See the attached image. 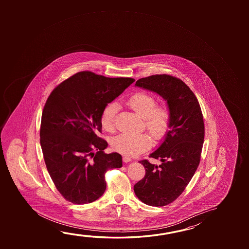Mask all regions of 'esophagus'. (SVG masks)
Here are the masks:
<instances>
[{
    "mask_svg": "<svg viewBox=\"0 0 249 249\" xmlns=\"http://www.w3.org/2000/svg\"><path fill=\"white\" fill-rule=\"evenodd\" d=\"M123 161L124 162H129V161H131L132 160V159H131L130 157H128V156H123Z\"/></svg>",
    "mask_w": 249,
    "mask_h": 249,
    "instance_id": "1",
    "label": "esophagus"
}]
</instances>
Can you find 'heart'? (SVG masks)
Listing matches in <instances>:
<instances>
[{
    "label": "heart",
    "instance_id": "obj_1",
    "mask_svg": "<svg viewBox=\"0 0 249 249\" xmlns=\"http://www.w3.org/2000/svg\"><path fill=\"white\" fill-rule=\"evenodd\" d=\"M126 105L144 120V124L151 136L159 141L166 135L171 114L165 103L155 105V95L147 92H137L126 100ZM118 105L110 102L102 111L101 123L106 130L113 129ZM114 150L126 156H135L150 147L151 140L147 134L123 133L115 136L111 142Z\"/></svg>",
    "mask_w": 249,
    "mask_h": 249
}]
</instances>
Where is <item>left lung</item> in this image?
I'll return each mask as SVG.
<instances>
[{
	"mask_svg": "<svg viewBox=\"0 0 249 249\" xmlns=\"http://www.w3.org/2000/svg\"><path fill=\"white\" fill-rule=\"evenodd\" d=\"M136 87L159 94L167 102L171 118L169 131L149 157L159 166L141 160L146 175L134 186L139 200L153 207H163L179 197L200 164L205 135L200 104L189 87L168 74L139 79Z\"/></svg>",
	"mask_w": 249,
	"mask_h": 249,
	"instance_id": "left-lung-1",
	"label": "left lung"
}]
</instances>
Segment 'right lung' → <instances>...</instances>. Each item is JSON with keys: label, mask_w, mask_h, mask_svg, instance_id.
I'll return each mask as SVG.
<instances>
[{"label": "right lung", "mask_w": 249, "mask_h": 249, "mask_svg": "<svg viewBox=\"0 0 249 249\" xmlns=\"http://www.w3.org/2000/svg\"><path fill=\"white\" fill-rule=\"evenodd\" d=\"M133 78H108L90 71L72 75L54 89L41 115L40 142L46 167L61 196L91 203L106 190L105 174L123 167L118 153L105 154L101 116Z\"/></svg>", "instance_id": "obj_1"}]
</instances>
